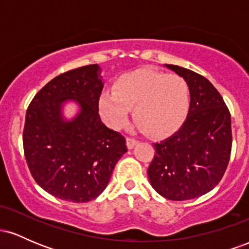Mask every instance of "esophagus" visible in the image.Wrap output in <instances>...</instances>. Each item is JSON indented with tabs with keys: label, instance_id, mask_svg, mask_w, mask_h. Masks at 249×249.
Listing matches in <instances>:
<instances>
[{
	"label": "esophagus",
	"instance_id": "1",
	"mask_svg": "<svg viewBox=\"0 0 249 249\" xmlns=\"http://www.w3.org/2000/svg\"><path fill=\"white\" fill-rule=\"evenodd\" d=\"M137 144H138V141H137V139H134V138H127L126 139L127 148H133Z\"/></svg>",
	"mask_w": 249,
	"mask_h": 249
}]
</instances>
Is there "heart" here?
<instances>
[{
	"label": "heart",
	"instance_id": "b5f03b06",
	"mask_svg": "<svg viewBox=\"0 0 249 249\" xmlns=\"http://www.w3.org/2000/svg\"><path fill=\"white\" fill-rule=\"evenodd\" d=\"M190 88L178 75L138 69L117 79L113 91L103 92L99 113L110 127L121 130L130 122V110L144 132L166 137L176 132L190 111Z\"/></svg>",
	"mask_w": 249,
	"mask_h": 249
}]
</instances>
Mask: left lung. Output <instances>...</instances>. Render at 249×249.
I'll list each match as a JSON object with an SVG mask.
<instances>
[{
	"instance_id": "1",
	"label": "left lung",
	"mask_w": 249,
	"mask_h": 249,
	"mask_svg": "<svg viewBox=\"0 0 249 249\" xmlns=\"http://www.w3.org/2000/svg\"><path fill=\"white\" fill-rule=\"evenodd\" d=\"M186 81L191 104L177 132L154 142L150 184L168 200H190L212 191L224 176L231 150V113L213 84L192 70L164 64Z\"/></svg>"
}]
</instances>
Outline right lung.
I'll list each match as a JSON object with an SVG mask.
<instances>
[{
  "instance_id": "add662e5",
  "label": "right lung",
  "mask_w": 249,
  "mask_h": 249,
  "mask_svg": "<svg viewBox=\"0 0 249 249\" xmlns=\"http://www.w3.org/2000/svg\"><path fill=\"white\" fill-rule=\"evenodd\" d=\"M98 64L55 77L37 92L25 115L23 147L31 176L45 192L72 202L96 199L107 186L126 141L98 113L104 82ZM73 104L76 113L64 110Z\"/></svg>"
}]
</instances>
